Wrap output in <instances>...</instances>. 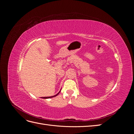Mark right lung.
<instances>
[{
  "label": "right lung",
  "instance_id": "right-lung-1",
  "mask_svg": "<svg viewBox=\"0 0 134 134\" xmlns=\"http://www.w3.org/2000/svg\"><path fill=\"white\" fill-rule=\"evenodd\" d=\"M60 91H61V90L60 91V92H59L58 93H57V94H56V95H54V96H51V97H41V98H43V99H47V98H52V97H54L57 96L59 94V93L60 92Z\"/></svg>",
  "mask_w": 134,
  "mask_h": 134
}]
</instances>
